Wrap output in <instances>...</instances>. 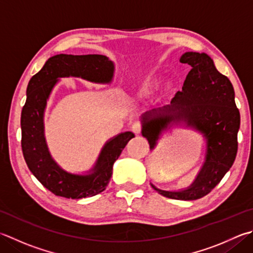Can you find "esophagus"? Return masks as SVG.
Instances as JSON below:
<instances>
[{"label": "esophagus", "mask_w": 253, "mask_h": 253, "mask_svg": "<svg viewBox=\"0 0 253 253\" xmlns=\"http://www.w3.org/2000/svg\"><path fill=\"white\" fill-rule=\"evenodd\" d=\"M131 130L135 133H139L141 131V124L138 122L133 124V125L131 126Z\"/></svg>", "instance_id": "obj_1"}]
</instances>
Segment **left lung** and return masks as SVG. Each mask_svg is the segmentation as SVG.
Wrapping results in <instances>:
<instances>
[{"label":"left lung","instance_id":"left-lung-1","mask_svg":"<svg viewBox=\"0 0 253 253\" xmlns=\"http://www.w3.org/2000/svg\"><path fill=\"white\" fill-rule=\"evenodd\" d=\"M182 63L191 66L182 91L171 104L142 115V136L150 149L156 147L162 131L185 125L203 133L206 139L205 161L194 182L185 190L163 191L159 194L173 200L194 201L205 196L221 181L234 163L240 127V113L229 79L217 70L212 59L204 52L182 54Z\"/></svg>","mask_w":253,"mask_h":253}]
</instances>
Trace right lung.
Listing matches in <instances>:
<instances>
[{"instance_id":"1","label":"right lung","mask_w":253,"mask_h":253,"mask_svg":"<svg viewBox=\"0 0 253 253\" xmlns=\"http://www.w3.org/2000/svg\"><path fill=\"white\" fill-rule=\"evenodd\" d=\"M113 76L114 63L103 54L60 53L49 58L28 83L21 117L24 159L35 177L54 195L79 200L103 192L111 180L114 162L135 135L126 131L108 140L88 174L64 171L51 158L44 139L43 113L52 88L59 78L77 77L95 83H110Z\"/></svg>"}]
</instances>
